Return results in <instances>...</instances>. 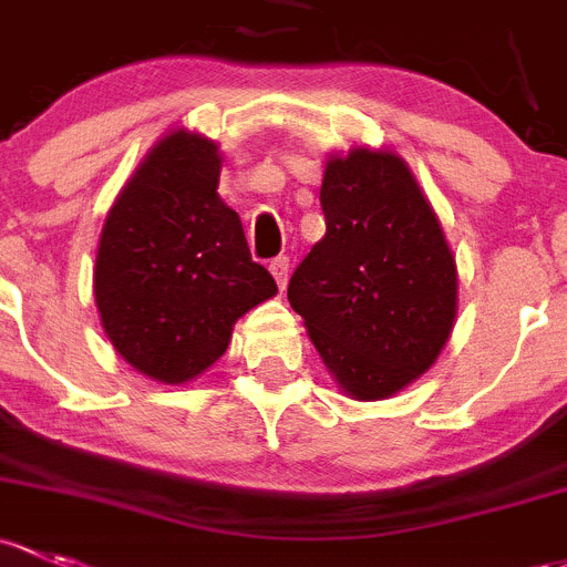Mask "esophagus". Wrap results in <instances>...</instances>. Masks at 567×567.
<instances>
[{"label": "esophagus", "mask_w": 567, "mask_h": 567, "mask_svg": "<svg viewBox=\"0 0 567 567\" xmlns=\"http://www.w3.org/2000/svg\"><path fill=\"white\" fill-rule=\"evenodd\" d=\"M268 268H271L274 279H277V285H279V290H285V285H288V277H290V258L279 255V258H274L271 264H268Z\"/></svg>", "instance_id": "obj_1"}]
</instances>
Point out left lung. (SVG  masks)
Returning a JSON list of instances; mask_svg holds the SVG:
<instances>
[{
    "instance_id": "1",
    "label": "left lung",
    "mask_w": 567,
    "mask_h": 567,
    "mask_svg": "<svg viewBox=\"0 0 567 567\" xmlns=\"http://www.w3.org/2000/svg\"><path fill=\"white\" fill-rule=\"evenodd\" d=\"M326 236L288 285V301L337 383L385 399L432 367L454 329L456 264L408 165L353 148L326 165Z\"/></svg>"
}]
</instances>
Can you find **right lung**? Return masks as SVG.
I'll return each mask as SVG.
<instances>
[{
	"label": "right lung",
	"mask_w": 567,
	"mask_h": 567,
	"mask_svg": "<svg viewBox=\"0 0 567 567\" xmlns=\"http://www.w3.org/2000/svg\"><path fill=\"white\" fill-rule=\"evenodd\" d=\"M217 146L193 133L152 148L100 236L94 301L113 348L159 383H187L228 350L244 312L277 293L241 219L219 200Z\"/></svg>",
	"instance_id": "right-lung-1"
}]
</instances>
